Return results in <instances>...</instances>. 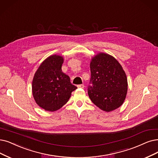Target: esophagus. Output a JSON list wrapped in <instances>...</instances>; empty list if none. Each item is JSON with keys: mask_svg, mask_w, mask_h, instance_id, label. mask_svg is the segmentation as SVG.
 I'll use <instances>...</instances> for the list:
<instances>
[{"mask_svg": "<svg viewBox=\"0 0 158 158\" xmlns=\"http://www.w3.org/2000/svg\"><path fill=\"white\" fill-rule=\"evenodd\" d=\"M77 87H79V88H82V89H83V88L84 87V84H80V85H78Z\"/></svg>", "mask_w": 158, "mask_h": 158, "instance_id": "esophagus-1", "label": "esophagus"}]
</instances>
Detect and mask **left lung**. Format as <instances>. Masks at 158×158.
<instances>
[{
	"instance_id": "1",
	"label": "left lung",
	"mask_w": 158,
	"mask_h": 158,
	"mask_svg": "<svg viewBox=\"0 0 158 158\" xmlns=\"http://www.w3.org/2000/svg\"><path fill=\"white\" fill-rule=\"evenodd\" d=\"M91 78L88 94L100 109L109 112L121 106L128 90L127 75L113 56L99 53L90 64Z\"/></svg>"
}]
</instances>
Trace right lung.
Here are the masks:
<instances>
[{
	"instance_id": "obj_1",
	"label": "right lung",
	"mask_w": 158,
	"mask_h": 158,
	"mask_svg": "<svg viewBox=\"0 0 158 158\" xmlns=\"http://www.w3.org/2000/svg\"><path fill=\"white\" fill-rule=\"evenodd\" d=\"M64 58L58 55L49 56L43 61L34 74L32 93L36 103L47 111H54L65 105L71 93L77 87L69 76L61 71Z\"/></svg>"
}]
</instances>
